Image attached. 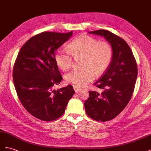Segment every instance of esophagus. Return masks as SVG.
<instances>
[{"mask_svg":"<svg viewBox=\"0 0 151 151\" xmlns=\"http://www.w3.org/2000/svg\"><path fill=\"white\" fill-rule=\"evenodd\" d=\"M74 91H75V92H76V93H78V92H79V91H81V89L77 88H74Z\"/></svg>","mask_w":151,"mask_h":151,"instance_id":"34e87169","label":"esophagus"}]
</instances>
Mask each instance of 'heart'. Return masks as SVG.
I'll return each mask as SVG.
<instances>
[{
	"label": "heart",
	"instance_id": "b5f03b06",
	"mask_svg": "<svg viewBox=\"0 0 151 151\" xmlns=\"http://www.w3.org/2000/svg\"><path fill=\"white\" fill-rule=\"evenodd\" d=\"M113 51L111 45L107 42H100L88 35H81L70 42L67 48H59L55 55V61L62 70L70 68L74 57L82 60L81 70H73L65 76L67 83L74 88H84L92 82L94 75L104 74L111 65Z\"/></svg>",
	"mask_w": 151,
	"mask_h": 151
}]
</instances>
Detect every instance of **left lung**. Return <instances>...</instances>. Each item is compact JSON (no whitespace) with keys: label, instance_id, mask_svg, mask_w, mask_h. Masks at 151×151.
<instances>
[{"label":"left lung","instance_id":"obj_1","mask_svg":"<svg viewBox=\"0 0 151 151\" xmlns=\"http://www.w3.org/2000/svg\"><path fill=\"white\" fill-rule=\"evenodd\" d=\"M89 33L103 36L113 51L110 66L94 83L103 91L101 94L89 91V96L84 102L86 112L90 118L107 122L119 115L130 100L137 77V65L129 45L120 36L104 29Z\"/></svg>","mask_w":151,"mask_h":151}]
</instances>
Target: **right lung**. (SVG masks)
Masks as SVG:
<instances>
[{
	"mask_svg": "<svg viewBox=\"0 0 151 151\" xmlns=\"http://www.w3.org/2000/svg\"><path fill=\"white\" fill-rule=\"evenodd\" d=\"M72 35V31L43 32L27 41L18 53L12 74L16 93L27 111L39 120L60 117L75 93L70 85L53 89L63 79L55 55Z\"/></svg>",
	"mask_w": 151,
	"mask_h": 151,
	"instance_id": "add662e5",
	"label": "right lung"
}]
</instances>
